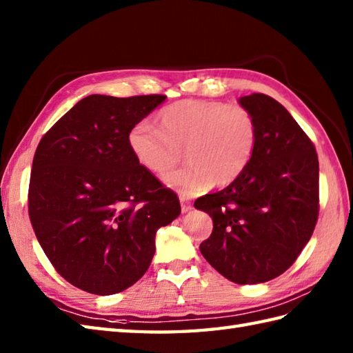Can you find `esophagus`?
<instances>
[{
    "mask_svg": "<svg viewBox=\"0 0 353 353\" xmlns=\"http://www.w3.org/2000/svg\"><path fill=\"white\" fill-rule=\"evenodd\" d=\"M181 201H182V212L183 214H186V212H190L191 211V209H192V205L190 203V201H188V199H186V197H181Z\"/></svg>",
    "mask_w": 353,
    "mask_h": 353,
    "instance_id": "1",
    "label": "esophagus"
}]
</instances>
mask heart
Segmentation results:
<instances>
[{"label": "heart", "instance_id": "b5f03b06", "mask_svg": "<svg viewBox=\"0 0 353 353\" xmlns=\"http://www.w3.org/2000/svg\"><path fill=\"white\" fill-rule=\"evenodd\" d=\"M161 130L147 121L129 132L130 152L142 168L162 176L181 161L186 165L165 176V182L183 196L241 177L258 148L256 118L243 104L182 100L159 114Z\"/></svg>", "mask_w": 353, "mask_h": 353}]
</instances>
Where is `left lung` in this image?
Wrapping results in <instances>:
<instances>
[{"instance_id": "1", "label": "left lung", "mask_w": 353, "mask_h": 353, "mask_svg": "<svg viewBox=\"0 0 353 353\" xmlns=\"http://www.w3.org/2000/svg\"><path fill=\"white\" fill-rule=\"evenodd\" d=\"M239 103L256 118L258 148L244 174L196 200L214 229L200 252L235 283L272 281L294 264L317 224L316 147L279 101L265 94Z\"/></svg>"}]
</instances>
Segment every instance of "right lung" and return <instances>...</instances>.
I'll use <instances>...</instances> for the list:
<instances>
[{
	"label": "right lung",
	"mask_w": 353,
	"mask_h": 353,
	"mask_svg": "<svg viewBox=\"0 0 353 353\" xmlns=\"http://www.w3.org/2000/svg\"><path fill=\"white\" fill-rule=\"evenodd\" d=\"M167 99L89 95L43 134L33 157L28 216L65 281L109 296L138 282L156 232L181 214L177 194L134 159L132 127Z\"/></svg>",
	"instance_id": "1"
}]
</instances>
